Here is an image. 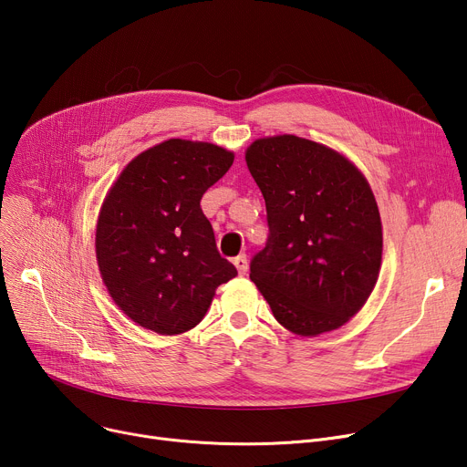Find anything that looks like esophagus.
Segmentation results:
<instances>
[{
    "label": "esophagus",
    "mask_w": 467,
    "mask_h": 467,
    "mask_svg": "<svg viewBox=\"0 0 467 467\" xmlns=\"http://www.w3.org/2000/svg\"><path fill=\"white\" fill-rule=\"evenodd\" d=\"M234 266H236V271H238V275L240 276H244V275H246L248 273V257L246 255H238V257H234Z\"/></svg>",
    "instance_id": "esophagus-1"
}]
</instances>
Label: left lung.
I'll return each mask as SVG.
<instances>
[{"label": "left lung", "instance_id": "1", "mask_svg": "<svg viewBox=\"0 0 467 467\" xmlns=\"http://www.w3.org/2000/svg\"><path fill=\"white\" fill-rule=\"evenodd\" d=\"M246 164L271 236L250 278L276 322L301 337L345 326L369 299L382 265L380 212L361 170L293 134L255 140Z\"/></svg>", "mask_w": 467, "mask_h": 467}]
</instances>
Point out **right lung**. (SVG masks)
Instances as JSON below:
<instances>
[{
    "instance_id": "obj_1",
    "label": "right lung",
    "mask_w": 467,
    "mask_h": 467,
    "mask_svg": "<svg viewBox=\"0 0 467 467\" xmlns=\"http://www.w3.org/2000/svg\"><path fill=\"white\" fill-rule=\"evenodd\" d=\"M234 153L171 138L134 157L109 187L96 223V261L113 303L159 335L202 322L215 289L236 276L219 255L202 194Z\"/></svg>"
}]
</instances>
